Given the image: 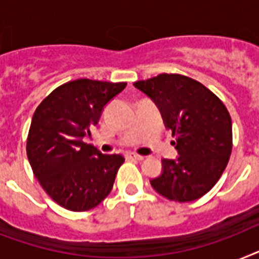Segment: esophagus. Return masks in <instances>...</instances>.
<instances>
[{"instance_id":"obj_1","label":"esophagus","mask_w":259,"mask_h":259,"mask_svg":"<svg viewBox=\"0 0 259 259\" xmlns=\"http://www.w3.org/2000/svg\"><path fill=\"white\" fill-rule=\"evenodd\" d=\"M125 157H127V159H131V160H139V161L144 159L143 156L136 155V153H127V155H125Z\"/></svg>"}]
</instances>
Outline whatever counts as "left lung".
<instances>
[{"mask_svg": "<svg viewBox=\"0 0 259 259\" xmlns=\"http://www.w3.org/2000/svg\"><path fill=\"white\" fill-rule=\"evenodd\" d=\"M134 84L159 107L180 155L163 160V173L151 185L170 201L202 197L220 180L232 153L228 108L204 84L180 74H160Z\"/></svg>", "mask_w": 259, "mask_h": 259, "instance_id": "8db88e82", "label": "left lung"}]
</instances>
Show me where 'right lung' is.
Returning a JSON list of instances; mask_svg holds the SVG:
<instances>
[{"label":"right lung","mask_w":259,"mask_h":259,"mask_svg":"<svg viewBox=\"0 0 259 259\" xmlns=\"http://www.w3.org/2000/svg\"><path fill=\"white\" fill-rule=\"evenodd\" d=\"M127 83L76 79L40 102L27 135L26 153L40 187L62 208L86 211L110 194L120 155H103L83 138L99 121L104 106Z\"/></svg>","instance_id":"add662e5"}]
</instances>
